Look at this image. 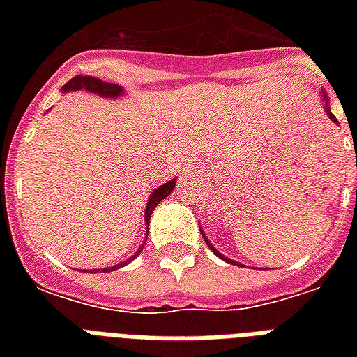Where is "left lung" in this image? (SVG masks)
Wrapping results in <instances>:
<instances>
[{
    "label": "left lung",
    "mask_w": 357,
    "mask_h": 357,
    "mask_svg": "<svg viewBox=\"0 0 357 357\" xmlns=\"http://www.w3.org/2000/svg\"><path fill=\"white\" fill-rule=\"evenodd\" d=\"M322 100H324V111H326V114H328V116H330V120H332V122H335V123H337V119H335V116H333V114H332V111H330V105H328V96H326V94H322ZM200 231H202V229H200ZM202 237L206 238L207 246H209V248L213 250V254H215V255H218V257H220V259H224V261H226V263H231V265L243 266V265H241V263H237V261H231V259H228V257H224V255L220 254V252H218V250L215 248V246H213L211 243H209V238H207L206 235H204V231H202Z\"/></svg>",
    "instance_id": "1"
}]
</instances>
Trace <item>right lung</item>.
I'll use <instances>...</instances> for the list:
<instances>
[{"instance_id": "obj_1", "label": "right lung", "mask_w": 357, "mask_h": 357, "mask_svg": "<svg viewBox=\"0 0 357 357\" xmlns=\"http://www.w3.org/2000/svg\"><path fill=\"white\" fill-rule=\"evenodd\" d=\"M81 89H83V91L94 92V94H98V96H103V98H119V96H122V92H123V89L120 85H114V83H105V81L98 79V77H92V75H75L74 79H70L68 83L63 86V92L81 91ZM174 187H176V179H170V181H167V183L161 185V187H157V189L151 192L150 200H148V204H146V211H144L146 237H148V231H150L148 224H150L151 213H153V209H155L159 202L165 200V198H167V196L172 192ZM144 244L146 243H142V246H139V250H137V252H135V254L131 255L129 259L122 261V263H119V265L109 266V268H94V271H91V272H111V271H116V268H120V266L128 265V263H131V261H133L135 257L140 254V252H142Z\"/></svg>"}]
</instances>
